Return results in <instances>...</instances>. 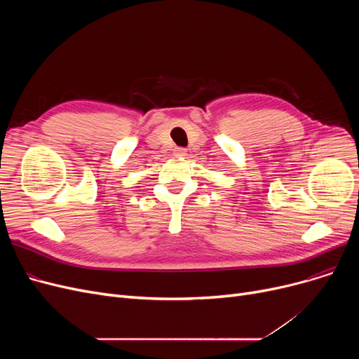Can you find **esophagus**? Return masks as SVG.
Masks as SVG:
<instances>
[{
	"instance_id": "34e87169",
	"label": "esophagus",
	"mask_w": 359,
	"mask_h": 359,
	"mask_svg": "<svg viewBox=\"0 0 359 359\" xmlns=\"http://www.w3.org/2000/svg\"><path fill=\"white\" fill-rule=\"evenodd\" d=\"M175 156H176L177 158H184L186 149H184V148H176V149H175Z\"/></svg>"
}]
</instances>
